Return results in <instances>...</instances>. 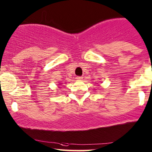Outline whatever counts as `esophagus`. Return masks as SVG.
<instances>
[{
	"mask_svg": "<svg viewBox=\"0 0 152 152\" xmlns=\"http://www.w3.org/2000/svg\"><path fill=\"white\" fill-rule=\"evenodd\" d=\"M77 80H83V77H80V76H79V77H77Z\"/></svg>",
	"mask_w": 152,
	"mask_h": 152,
	"instance_id": "obj_1",
	"label": "esophagus"
}]
</instances>
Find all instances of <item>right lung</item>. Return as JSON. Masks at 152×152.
I'll return each instance as SVG.
<instances>
[{
    "label": "right lung",
    "instance_id": "obj_1",
    "mask_svg": "<svg viewBox=\"0 0 152 152\" xmlns=\"http://www.w3.org/2000/svg\"><path fill=\"white\" fill-rule=\"evenodd\" d=\"M62 85V83H59L58 84V86H60V85Z\"/></svg>",
    "mask_w": 152,
    "mask_h": 152
}]
</instances>
